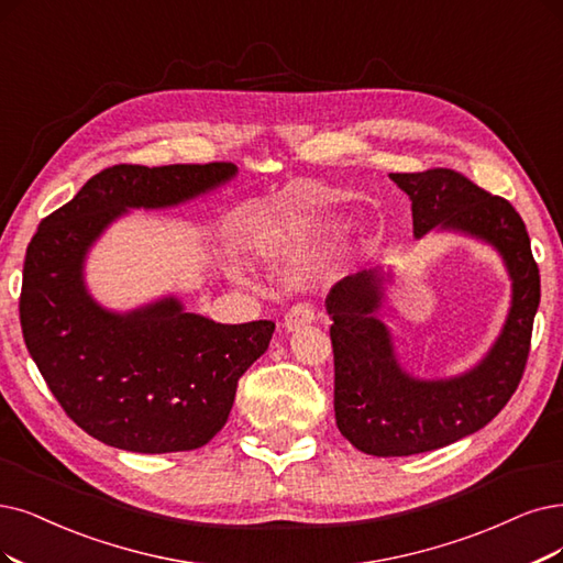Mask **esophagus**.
<instances>
[{
	"mask_svg": "<svg viewBox=\"0 0 563 563\" xmlns=\"http://www.w3.org/2000/svg\"><path fill=\"white\" fill-rule=\"evenodd\" d=\"M316 322V308L308 303H297L289 308V313L285 316V329L287 331H299L308 324Z\"/></svg>",
	"mask_w": 563,
	"mask_h": 563,
	"instance_id": "esophagus-1",
	"label": "esophagus"
}]
</instances>
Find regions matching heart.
<instances>
[{
  "instance_id": "obj_1",
  "label": "heart",
  "mask_w": 563,
  "mask_h": 563,
  "mask_svg": "<svg viewBox=\"0 0 563 563\" xmlns=\"http://www.w3.org/2000/svg\"><path fill=\"white\" fill-rule=\"evenodd\" d=\"M264 262L271 268H287L303 262L308 257V243L303 236H285L278 241H271L262 250Z\"/></svg>"
}]
</instances>
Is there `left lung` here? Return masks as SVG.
Here are the masks:
<instances>
[{"mask_svg": "<svg viewBox=\"0 0 563 563\" xmlns=\"http://www.w3.org/2000/svg\"><path fill=\"white\" fill-rule=\"evenodd\" d=\"M410 199L412 234L452 232L492 245L510 278V308L487 355L460 376L415 378L378 318L394 274L368 268L327 295L334 345L336 427L373 456H408L445 448L489 424L510 401L529 357L540 303L538 264L527 227L510 201L452 169L389 174Z\"/></svg>", "mask_w": 563, "mask_h": 563, "instance_id": "obj_1", "label": "left lung"}]
</instances>
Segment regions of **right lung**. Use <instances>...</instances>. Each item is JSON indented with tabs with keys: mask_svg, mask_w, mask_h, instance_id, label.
I'll use <instances>...</instances> for the list:
<instances>
[{
	"mask_svg": "<svg viewBox=\"0 0 563 563\" xmlns=\"http://www.w3.org/2000/svg\"><path fill=\"white\" fill-rule=\"evenodd\" d=\"M236 174L229 162L115 164L38 224L20 324L53 397L92 439L141 454L197 450L224 427L239 378L266 352L271 320L220 324L174 295L120 313L86 285L90 247L118 218L192 201Z\"/></svg>",
	"mask_w": 563,
	"mask_h": 563,
	"instance_id": "obj_1",
	"label": "right lung"
}]
</instances>
